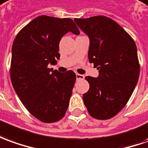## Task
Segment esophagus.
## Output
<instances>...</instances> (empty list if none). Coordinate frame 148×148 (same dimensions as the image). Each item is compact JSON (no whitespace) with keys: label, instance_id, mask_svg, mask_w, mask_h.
I'll return each mask as SVG.
<instances>
[{"label":"esophagus","instance_id":"1","mask_svg":"<svg viewBox=\"0 0 148 148\" xmlns=\"http://www.w3.org/2000/svg\"><path fill=\"white\" fill-rule=\"evenodd\" d=\"M76 80H84V75H81V74H78V73H76Z\"/></svg>","mask_w":148,"mask_h":148}]
</instances>
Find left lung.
I'll use <instances>...</instances> for the list:
<instances>
[{
  "instance_id": "obj_1",
  "label": "left lung",
  "mask_w": 148,
  "mask_h": 148,
  "mask_svg": "<svg viewBox=\"0 0 148 148\" xmlns=\"http://www.w3.org/2000/svg\"><path fill=\"white\" fill-rule=\"evenodd\" d=\"M89 38L88 60L99 70L96 77L86 76L89 89L83 100L92 118H113L130 99L139 76L137 47L122 26L105 16L75 18Z\"/></svg>"
}]
</instances>
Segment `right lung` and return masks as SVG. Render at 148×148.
Listing matches in <instances>:
<instances>
[{"instance_id": "obj_1", "label": "right lung", "mask_w": 148, "mask_h": 148, "mask_svg": "<svg viewBox=\"0 0 148 148\" xmlns=\"http://www.w3.org/2000/svg\"><path fill=\"white\" fill-rule=\"evenodd\" d=\"M80 31L70 18L39 16L18 34L12 47L10 78L14 90L31 114L43 123L57 122L68 110L75 72L60 73L59 44L64 34Z\"/></svg>"}]
</instances>
